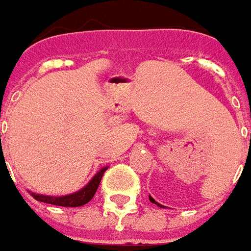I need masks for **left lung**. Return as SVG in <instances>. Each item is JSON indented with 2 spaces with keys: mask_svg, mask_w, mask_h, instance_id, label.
<instances>
[{
  "mask_svg": "<svg viewBox=\"0 0 251 251\" xmlns=\"http://www.w3.org/2000/svg\"><path fill=\"white\" fill-rule=\"evenodd\" d=\"M149 199H150V201H151V203L157 204V205H158V207H161V208H164V205H161L160 203H157V201H155V200H154V199H152L151 196H149Z\"/></svg>",
  "mask_w": 251,
  "mask_h": 251,
  "instance_id": "1",
  "label": "left lung"
}]
</instances>
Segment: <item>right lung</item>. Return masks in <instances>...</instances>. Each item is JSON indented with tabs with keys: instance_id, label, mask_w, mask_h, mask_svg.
I'll use <instances>...</instances> for the list:
<instances>
[{
	"instance_id": "add662e5",
	"label": "right lung",
	"mask_w": 251,
	"mask_h": 251,
	"mask_svg": "<svg viewBox=\"0 0 251 251\" xmlns=\"http://www.w3.org/2000/svg\"><path fill=\"white\" fill-rule=\"evenodd\" d=\"M108 169V167H102L99 172L91 177L90 182L87 185L82 187L80 190L71 193V195L65 196H47V195H39V193H33L29 192L37 201H43V203L54 204V205H61V207H80L90 201L93 196L96 195L97 189H99L101 177L104 175V172Z\"/></svg>"
}]
</instances>
